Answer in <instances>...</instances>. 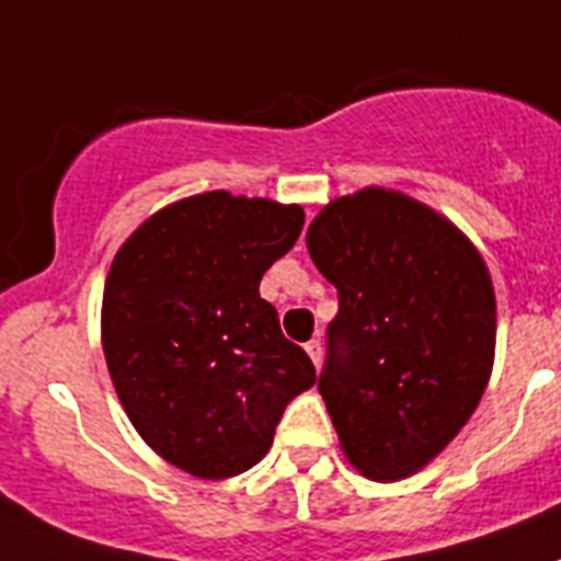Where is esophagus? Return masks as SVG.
Wrapping results in <instances>:
<instances>
[{
	"label": "esophagus",
	"instance_id": "1",
	"mask_svg": "<svg viewBox=\"0 0 561 561\" xmlns=\"http://www.w3.org/2000/svg\"><path fill=\"white\" fill-rule=\"evenodd\" d=\"M305 351H308V356L313 359V365L322 362V342H319V339H310L308 345H305Z\"/></svg>",
	"mask_w": 561,
	"mask_h": 561
}]
</instances>
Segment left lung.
Returning a JSON list of instances; mask_svg holds the SVG:
<instances>
[{"mask_svg": "<svg viewBox=\"0 0 561 561\" xmlns=\"http://www.w3.org/2000/svg\"><path fill=\"white\" fill-rule=\"evenodd\" d=\"M308 251L339 294L317 388L342 450L376 482L411 477L462 431L491 379L488 267L445 216L382 187L331 202Z\"/></svg>", "mask_w": 561, "mask_h": 561, "instance_id": "8db88e82", "label": "left lung"}]
</instances>
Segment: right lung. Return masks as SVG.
I'll list each match as a JSON object with an SVG mask.
<instances>
[{
	"instance_id": "1",
	"label": "right lung",
	"mask_w": 561,
	"mask_h": 561,
	"mask_svg": "<svg viewBox=\"0 0 561 561\" xmlns=\"http://www.w3.org/2000/svg\"><path fill=\"white\" fill-rule=\"evenodd\" d=\"M302 225L299 205L210 191L150 216L113 259L102 299L113 388L139 436L193 477L253 468L290 399L317 382L259 296Z\"/></svg>"
}]
</instances>
